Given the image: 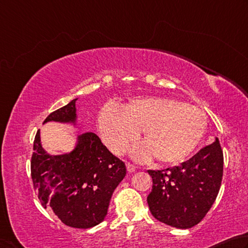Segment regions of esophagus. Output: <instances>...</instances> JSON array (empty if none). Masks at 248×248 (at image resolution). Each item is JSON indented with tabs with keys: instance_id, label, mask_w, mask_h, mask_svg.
I'll use <instances>...</instances> for the list:
<instances>
[{
	"instance_id": "obj_1",
	"label": "esophagus",
	"mask_w": 248,
	"mask_h": 248,
	"mask_svg": "<svg viewBox=\"0 0 248 248\" xmlns=\"http://www.w3.org/2000/svg\"><path fill=\"white\" fill-rule=\"evenodd\" d=\"M126 169H127V171H128L129 173H132V172H134V171L136 170V167L134 166V164L127 162V163H126Z\"/></svg>"
}]
</instances>
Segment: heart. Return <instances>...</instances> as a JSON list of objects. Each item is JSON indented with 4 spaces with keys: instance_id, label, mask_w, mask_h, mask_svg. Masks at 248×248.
<instances>
[{
    "instance_id": "b5f03b06",
    "label": "heart",
    "mask_w": 248,
    "mask_h": 248,
    "mask_svg": "<svg viewBox=\"0 0 248 248\" xmlns=\"http://www.w3.org/2000/svg\"><path fill=\"white\" fill-rule=\"evenodd\" d=\"M207 128L198 108L169 97L133 98L122 108L107 107L99 115L102 140L116 155L126 151L142 129L145 142L132 150L137 160L151 155L166 163L183 161L196 149Z\"/></svg>"
}]
</instances>
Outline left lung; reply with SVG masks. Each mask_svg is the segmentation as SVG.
Masks as SVG:
<instances>
[{"label": "left lung", "instance_id": "left-lung-1", "mask_svg": "<svg viewBox=\"0 0 248 248\" xmlns=\"http://www.w3.org/2000/svg\"><path fill=\"white\" fill-rule=\"evenodd\" d=\"M153 190L150 212L160 222L179 229L198 224L218 196L223 175V153L218 138L177 167L148 170Z\"/></svg>", "mask_w": 248, "mask_h": 248}]
</instances>
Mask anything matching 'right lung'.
Returning <instances> with one entry per match:
<instances>
[{
  "mask_svg": "<svg viewBox=\"0 0 248 248\" xmlns=\"http://www.w3.org/2000/svg\"><path fill=\"white\" fill-rule=\"evenodd\" d=\"M76 100L52 112L43 123L75 124ZM30 168L33 188L38 190L42 206L50 207L65 225L77 229L102 222L113 192L126 174L125 163L93 133L78 136L72 153L51 155L42 148L38 131Z\"/></svg>",
  "mask_w": 248,
  "mask_h": 248,
  "instance_id": "add662e5",
  "label": "right lung"
}]
</instances>
